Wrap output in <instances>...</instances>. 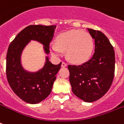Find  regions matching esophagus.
I'll return each instance as SVG.
<instances>
[{
	"label": "esophagus",
	"mask_w": 124,
	"mask_h": 124,
	"mask_svg": "<svg viewBox=\"0 0 124 124\" xmlns=\"http://www.w3.org/2000/svg\"><path fill=\"white\" fill-rule=\"evenodd\" d=\"M67 66H68V64H66V63H65V62H62V65H61V66H62V68H66V67H67Z\"/></svg>",
	"instance_id": "esophagus-1"
}]
</instances>
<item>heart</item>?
<instances>
[{
  "mask_svg": "<svg viewBox=\"0 0 124 124\" xmlns=\"http://www.w3.org/2000/svg\"><path fill=\"white\" fill-rule=\"evenodd\" d=\"M94 49V40L87 32L70 30L56 37L55 44L50 45L53 56H61L66 51V57L75 64L84 63L90 58Z\"/></svg>",
  "mask_w": 124,
  "mask_h": 124,
  "instance_id": "heart-1",
  "label": "heart"
}]
</instances>
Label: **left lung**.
<instances>
[{
    "label": "left lung",
    "mask_w": 124,
    "mask_h": 124,
    "mask_svg": "<svg viewBox=\"0 0 124 124\" xmlns=\"http://www.w3.org/2000/svg\"><path fill=\"white\" fill-rule=\"evenodd\" d=\"M87 30L94 40V54L82 65H69L68 70L73 93L84 102H93L104 96L111 85L115 56L113 47L104 33Z\"/></svg>",
    "instance_id": "left-lung-1"
}]
</instances>
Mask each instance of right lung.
I'll list each match as a JSON object with an SVG mask.
<instances>
[{
	"mask_svg": "<svg viewBox=\"0 0 124 124\" xmlns=\"http://www.w3.org/2000/svg\"><path fill=\"white\" fill-rule=\"evenodd\" d=\"M56 26L31 25L22 30L9 46L6 56V75L13 92L24 102L36 104L50 94L56 74L62 62L54 65L46 56L44 65L37 71H29L22 66L23 51L31 40L43 45L46 54H49V43L52 40Z\"/></svg>",
	"mask_w": 124,
	"mask_h": 124,
	"instance_id": "add662e5",
	"label": "right lung"
}]
</instances>
